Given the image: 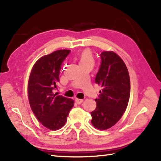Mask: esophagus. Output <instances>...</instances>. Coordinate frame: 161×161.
Segmentation results:
<instances>
[{
	"label": "esophagus",
	"mask_w": 161,
	"mask_h": 161,
	"mask_svg": "<svg viewBox=\"0 0 161 161\" xmlns=\"http://www.w3.org/2000/svg\"><path fill=\"white\" fill-rule=\"evenodd\" d=\"M75 102H76L77 104H81L83 102V100H81V99H77V98H76L75 99Z\"/></svg>",
	"instance_id": "1"
}]
</instances>
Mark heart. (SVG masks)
I'll list each match as a JSON object with an SVG mask.
<instances>
[{"instance_id": "b5f03b06", "label": "heart", "mask_w": 161, "mask_h": 161, "mask_svg": "<svg viewBox=\"0 0 161 161\" xmlns=\"http://www.w3.org/2000/svg\"><path fill=\"white\" fill-rule=\"evenodd\" d=\"M93 56L90 50H85L80 54V64L83 63H91L93 64Z\"/></svg>"}]
</instances>
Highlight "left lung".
<instances>
[{"mask_svg":"<svg viewBox=\"0 0 161 161\" xmlns=\"http://www.w3.org/2000/svg\"><path fill=\"white\" fill-rule=\"evenodd\" d=\"M95 83L102 89L95 99L97 107L91 113L95 128L105 130L119 121L127 107L131 91L129 72L122 59L114 52H102Z\"/></svg>","mask_w":161,"mask_h":161,"instance_id":"8db88e82","label":"left lung"}]
</instances>
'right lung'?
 Returning <instances> with one entry per match:
<instances>
[{"label":"right lung","mask_w":161,"mask_h":161,"mask_svg":"<svg viewBox=\"0 0 161 161\" xmlns=\"http://www.w3.org/2000/svg\"><path fill=\"white\" fill-rule=\"evenodd\" d=\"M70 50H57L36 61L28 81L30 107L38 120L46 128L57 130L65 125L74 106L72 99L54 94L63 61Z\"/></svg>","instance_id":"obj_1"}]
</instances>
